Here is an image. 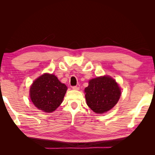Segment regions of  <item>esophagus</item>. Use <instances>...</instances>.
<instances>
[{"label": "esophagus", "mask_w": 155, "mask_h": 155, "mask_svg": "<svg viewBox=\"0 0 155 155\" xmlns=\"http://www.w3.org/2000/svg\"><path fill=\"white\" fill-rule=\"evenodd\" d=\"M72 89H73V90H74V91H78V90H79V87H76V86L72 87Z\"/></svg>", "instance_id": "34e87169"}]
</instances>
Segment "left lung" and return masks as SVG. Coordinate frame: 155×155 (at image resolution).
<instances>
[{
    "instance_id": "left-lung-1",
    "label": "left lung",
    "mask_w": 155,
    "mask_h": 155,
    "mask_svg": "<svg viewBox=\"0 0 155 155\" xmlns=\"http://www.w3.org/2000/svg\"><path fill=\"white\" fill-rule=\"evenodd\" d=\"M87 105L95 113L104 114L118 102L121 89L116 79L108 75L93 78L84 90Z\"/></svg>"
}]
</instances>
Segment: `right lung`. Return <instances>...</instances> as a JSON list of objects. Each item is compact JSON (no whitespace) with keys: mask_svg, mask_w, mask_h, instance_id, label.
<instances>
[{"mask_svg":"<svg viewBox=\"0 0 155 155\" xmlns=\"http://www.w3.org/2000/svg\"><path fill=\"white\" fill-rule=\"evenodd\" d=\"M67 87L53 74L45 73L32 83L29 94L33 104L44 112H52L62 104Z\"/></svg>","mask_w":155,"mask_h":155,"instance_id":"add662e5","label":"right lung"}]
</instances>
